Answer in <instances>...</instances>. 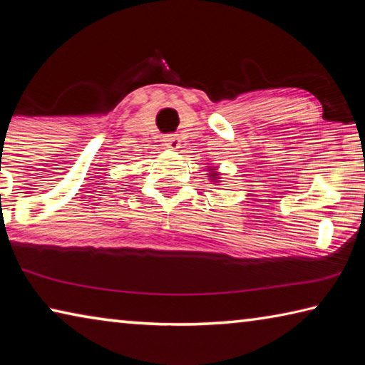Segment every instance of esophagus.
<instances>
[{
	"label": "esophagus",
	"mask_w": 365,
	"mask_h": 365,
	"mask_svg": "<svg viewBox=\"0 0 365 365\" xmlns=\"http://www.w3.org/2000/svg\"><path fill=\"white\" fill-rule=\"evenodd\" d=\"M164 145L169 148V150H178V148H180V138L177 137V135H174V133H170V135H168V137H164Z\"/></svg>",
	"instance_id": "esophagus-1"
}]
</instances>
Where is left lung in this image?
I'll return each instance as SVG.
<instances>
[{"label": "left lung", "instance_id": "left-lung-1", "mask_svg": "<svg viewBox=\"0 0 365 365\" xmlns=\"http://www.w3.org/2000/svg\"><path fill=\"white\" fill-rule=\"evenodd\" d=\"M211 170H212V174H209V175H211L212 180H215V178H217V172H214L215 169H211Z\"/></svg>", "mask_w": 365, "mask_h": 365}]
</instances>
